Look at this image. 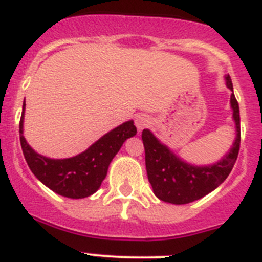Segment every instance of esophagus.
<instances>
[{"label":"esophagus","mask_w":262,"mask_h":262,"mask_svg":"<svg viewBox=\"0 0 262 262\" xmlns=\"http://www.w3.org/2000/svg\"><path fill=\"white\" fill-rule=\"evenodd\" d=\"M135 124L139 129H143L149 124V118H148L147 115L144 114H139L135 117Z\"/></svg>","instance_id":"34e87169"}]
</instances>
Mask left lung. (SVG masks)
<instances>
[{
  "label": "left lung",
  "instance_id": "1",
  "mask_svg": "<svg viewBox=\"0 0 262 262\" xmlns=\"http://www.w3.org/2000/svg\"><path fill=\"white\" fill-rule=\"evenodd\" d=\"M226 85L232 91L230 104L236 127V138L230 152L217 164L209 166H193L187 164L166 145L161 144L149 129H143L141 139L145 149L148 179L152 184L155 195L160 200L177 205L199 200L224 183L231 172L241 148V115L229 75H226Z\"/></svg>",
  "mask_w": 262,
  "mask_h": 262
}]
</instances>
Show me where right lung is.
I'll return each instance as SVG.
<instances>
[{"label": "right lung", "mask_w": 262, "mask_h": 262, "mask_svg": "<svg viewBox=\"0 0 262 262\" xmlns=\"http://www.w3.org/2000/svg\"><path fill=\"white\" fill-rule=\"evenodd\" d=\"M25 106L19 122L23 155L31 171L38 181L58 195L70 199L88 198L95 193L107 174V169L124 141L136 135L133 121L124 122L98 139L80 155L63 160H53L36 153L23 136Z\"/></svg>", "instance_id": "1"}]
</instances>
